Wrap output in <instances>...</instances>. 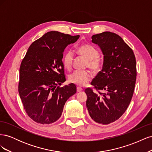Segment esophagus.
<instances>
[{
    "label": "esophagus",
    "instance_id": "esophagus-1",
    "mask_svg": "<svg viewBox=\"0 0 152 152\" xmlns=\"http://www.w3.org/2000/svg\"><path fill=\"white\" fill-rule=\"evenodd\" d=\"M82 91V89L81 88V87H77V91L78 92V93H79V92H81Z\"/></svg>",
    "mask_w": 152,
    "mask_h": 152
}]
</instances>
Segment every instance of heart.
<instances>
[{
    "label": "heart",
    "instance_id": "obj_1",
    "mask_svg": "<svg viewBox=\"0 0 152 152\" xmlns=\"http://www.w3.org/2000/svg\"><path fill=\"white\" fill-rule=\"evenodd\" d=\"M78 51L87 59L86 66L94 72L98 71L102 66V61L98 57L99 52L94 47L89 44H82L78 48ZM73 61V53L68 50L63 57V66L70 70ZM92 78V73L89 70H75L69 75V81L79 86H83L89 82Z\"/></svg>",
    "mask_w": 152,
    "mask_h": 152
}]
</instances>
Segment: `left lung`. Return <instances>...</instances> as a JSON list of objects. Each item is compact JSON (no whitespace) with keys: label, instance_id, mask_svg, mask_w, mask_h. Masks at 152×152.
<instances>
[{"label":"left lung","instance_id":"left-lung-1","mask_svg":"<svg viewBox=\"0 0 152 152\" xmlns=\"http://www.w3.org/2000/svg\"><path fill=\"white\" fill-rule=\"evenodd\" d=\"M91 38L102 50L103 64L91 84L104 93L87 88L86 107L94 122L109 124L122 115L131 102L136 80V58L132 49L116 34L104 31Z\"/></svg>","mask_w":152,"mask_h":152}]
</instances>
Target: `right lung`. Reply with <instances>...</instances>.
Segmentation results:
<instances>
[{
    "label": "right lung",
    "instance_id": "1",
    "mask_svg": "<svg viewBox=\"0 0 152 152\" xmlns=\"http://www.w3.org/2000/svg\"><path fill=\"white\" fill-rule=\"evenodd\" d=\"M79 37L50 31L28 49L20 68L18 91L26 113L34 121L42 124L56 122L68 99L76 93L75 84L57 86L66 80L64 50Z\"/></svg>",
    "mask_w": 152,
    "mask_h": 152
}]
</instances>
